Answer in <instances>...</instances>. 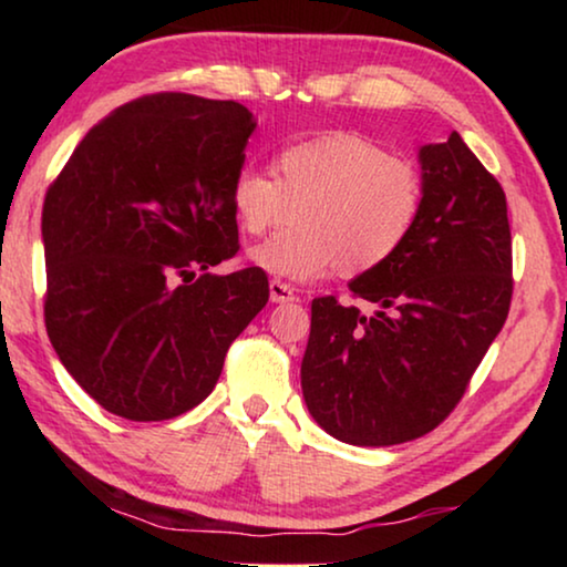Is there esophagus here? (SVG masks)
Here are the masks:
<instances>
[{"label":"esophagus","instance_id":"esophagus-1","mask_svg":"<svg viewBox=\"0 0 567 567\" xmlns=\"http://www.w3.org/2000/svg\"><path fill=\"white\" fill-rule=\"evenodd\" d=\"M297 299V289H293L291 284H284L274 278L270 281V301H276V305H286V301H293Z\"/></svg>","mask_w":567,"mask_h":567}]
</instances>
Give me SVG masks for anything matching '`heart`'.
Here are the masks:
<instances>
[{
    "label": "heart",
    "instance_id": "heart-1",
    "mask_svg": "<svg viewBox=\"0 0 567 567\" xmlns=\"http://www.w3.org/2000/svg\"><path fill=\"white\" fill-rule=\"evenodd\" d=\"M274 169H237L229 204L250 237L281 224L291 206V227L250 252L255 266L289 281H315L332 268L348 278L371 274L400 252L421 221V167L353 131L286 144Z\"/></svg>",
    "mask_w": 567,
    "mask_h": 567
}]
</instances>
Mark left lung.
<instances>
[{"label": "left lung", "instance_id": "obj_1", "mask_svg": "<svg viewBox=\"0 0 567 567\" xmlns=\"http://www.w3.org/2000/svg\"><path fill=\"white\" fill-rule=\"evenodd\" d=\"M423 214L382 268L351 281L353 299L312 301L301 361L309 413L353 446L421 439L460 405L508 317L514 293L506 193L462 136L421 150Z\"/></svg>", "mask_w": 567, "mask_h": 567}]
</instances>
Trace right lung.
I'll list each match as a JSON object with an SVG mask.
<instances>
[{"label": "right lung", "instance_id": "right-lung-1", "mask_svg": "<svg viewBox=\"0 0 567 567\" xmlns=\"http://www.w3.org/2000/svg\"><path fill=\"white\" fill-rule=\"evenodd\" d=\"M252 113L157 92L82 138L43 200V317L69 374L107 413L169 421L206 400L268 301V276L208 274L239 250L229 185Z\"/></svg>", "mask_w": 567, "mask_h": 567}]
</instances>
